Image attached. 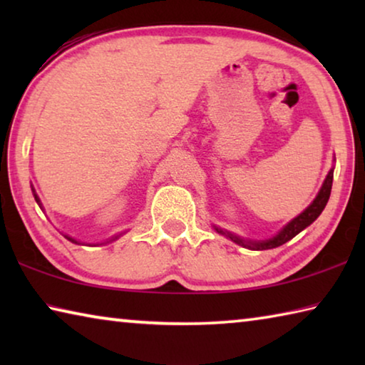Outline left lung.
Returning <instances> with one entry per match:
<instances>
[{
	"label": "left lung",
	"mask_w": 365,
	"mask_h": 365,
	"mask_svg": "<svg viewBox=\"0 0 365 365\" xmlns=\"http://www.w3.org/2000/svg\"><path fill=\"white\" fill-rule=\"evenodd\" d=\"M333 160H335V159H333ZM333 169H335V165H333V168L329 170V174H327L322 187H320L317 196L314 197V201L311 202V205H309L299 215H296L294 219L289 220L287 225H283L280 230L277 232L272 238H267V240L243 238V237H240V235H235V233L225 230V228H220L217 225H212L214 230L220 233V235H224L225 238L232 240L233 243H237V245L243 246V248H248V250L261 251V250H272V248H277V246H282L283 243H287L292 238H294L299 232L304 230L306 227L311 225L312 222L316 220L320 214H322V211L327 206V202H329L330 193H331Z\"/></svg>",
	"instance_id": "left-lung-1"
}]
</instances>
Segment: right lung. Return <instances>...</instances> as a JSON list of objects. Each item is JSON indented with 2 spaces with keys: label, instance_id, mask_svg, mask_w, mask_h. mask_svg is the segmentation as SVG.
Masks as SVG:
<instances>
[{
  "label": "right lung",
  "instance_id": "add662e5",
  "mask_svg": "<svg viewBox=\"0 0 365 365\" xmlns=\"http://www.w3.org/2000/svg\"><path fill=\"white\" fill-rule=\"evenodd\" d=\"M32 191H34V196H35V201L36 202H38V206L43 209V206H41V201H40V197H38V195H36L35 193V188L32 187ZM123 233H125V232H120V233H117V235H114V237L113 238H109V240H106V242H103V243H98V245H108V243H113V242H115V240L117 238H119V237H122V235ZM64 237L67 238V240H69V242H72V243H77V245H82V243H80V242H77V240L76 238H72V237H69V235H64ZM96 246V245H95Z\"/></svg>",
  "mask_w": 365,
  "mask_h": 365
}]
</instances>
